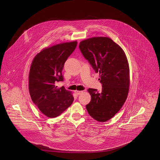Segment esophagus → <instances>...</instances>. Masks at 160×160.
<instances>
[{
  "label": "esophagus",
  "mask_w": 160,
  "mask_h": 160,
  "mask_svg": "<svg viewBox=\"0 0 160 160\" xmlns=\"http://www.w3.org/2000/svg\"><path fill=\"white\" fill-rule=\"evenodd\" d=\"M83 92V91H78V90H75V93L77 95H79L81 94Z\"/></svg>",
  "instance_id": "obj_1"
}]
</instances>
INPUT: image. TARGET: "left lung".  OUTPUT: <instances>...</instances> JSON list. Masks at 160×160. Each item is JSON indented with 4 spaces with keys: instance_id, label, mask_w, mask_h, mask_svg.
<instances>
[{
    "instance_id": "1",
    "label": "left lung",
    "mask_w": 160,
    "mask_h": 160,
    "mask_svg": "<svg viewBox=\"0 0 160 160\" xmlns=\"http://www.w3.org/2000/svg\"><path fill=\"white\" fill-rule=\"evenodd\" d=\"M83 56L100 74L102 90L89 88L92 99L86 105L89 115L105 122L118 112L125 102L129 87V68L119 45L108 37H94L80 42Z\"/></svg>"
}]
</instances>
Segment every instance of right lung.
I'll use <instances>...</instances> for the list:
<instances>
[{"label": "right lung", "mask_w": 160, "mask_h": 160, "mask_svg": "<svg viewBox=\"0 0 160 160\" xmlns=\"http://www.w3.org/2000/svg\"><path fill=\"white\" fill-rule=\"evenodd\" d=\"M77 42H66L47 48L34 58L29 74V92L34 104L49 118L59 116L74 101L72 93L64 86L62 70L65 62L74 51Z\"/></svg>", "instance_id": "obj_1"}]
</instances>
